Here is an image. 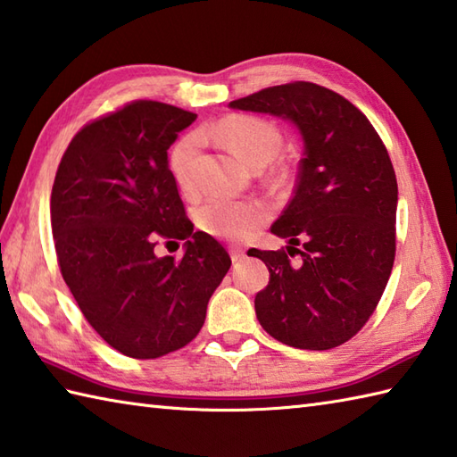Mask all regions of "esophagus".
I'll list each match as a JSON object with an SVG mask.
<instances>
[{"mask_svg": "<svg viewBox=\"0 0 457 457\" xmlns=\"http://www.w3.org/2000/svg\"><path fill=\"white\" fill-rule=\"evenodd\" d=\"M229 255H231V262H241V259L245 257V252L241 247H229Z\"/></svg>", "mask_w": 457, "mask_h": 457, "instance_id": "obj_1", "label": "esophagus"}]
</instances>
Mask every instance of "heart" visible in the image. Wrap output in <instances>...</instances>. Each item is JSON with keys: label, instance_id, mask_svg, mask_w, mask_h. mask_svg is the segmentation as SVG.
Listing matches in <instances>:
<instances>
[{"label": "heart", "instance_id": "obj_1", "mask_svg": "<svg viewBox=\"0 0 457 457\" xmlns=\"http://www.w3.org/2000/svg\"><path fill=\"white\" fill-rule=\"evenodd\" d=\"M200 137L216 138L247 166L270 164L281 150V134L275 124L253 114H229L208 130L186 134L176 142L168 156L170 174L186 194L194 192L195 187L194 172ZM194 220L204 234L228 241H241L262 226L265 210L257 200H234L213 195L195 208Z\"/></svg>", "mask_w": 457, "mask_h": 457}]
</instances>
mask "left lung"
<instances>
[{"mask_svg":"<svg viewBox=\"0 0 457 457\" xmlns=\"http://www.w3.org/2000/svg\"><path fill=\"white\" fill-rule=\"evenodd\" d=\"M229 106L283 116L305 142L293 198L271 226L289 239L287 252H247L270 270L255 295L259 323L295 348L343 345L370 319L395 265L398 184L388 150L351 101L307 80ZM295 253L299 264L288 259Z\"/></svg>","mask_w":457,"mask_h":457,"instance_id":"left-lung-1","label":"left lung"}]
</instances>
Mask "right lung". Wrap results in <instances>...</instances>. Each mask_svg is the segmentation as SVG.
Masks as SVG:
<instances>
[{"label": "right lung", "mask_w": 457, "mask_h": 457, "mask_svg": "<svg viewBox=\"0 0 457 457\" xmlns=\"http://www.w3.org/2000/svg\"><path fill=\"white\" fill-rule=\"evenodd\" d=\"M194 112L132 101L85 124L51 190L57 262L98 335L130 359H158L200 333L231 259L194 231L168 168V148ZM158 238H186L182 260L158 258Z\"/></svg>", "instance_id": "1"}]
</instances>
